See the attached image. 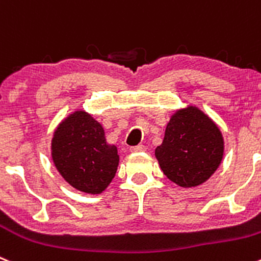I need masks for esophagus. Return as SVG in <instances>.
I'll return each instance as SVG.
<instances>
[{"instance_id": "34e87169", "label": "esophagus", "mask_w": 261, "mask_h": 261, "mask_svg": "<svg viewBox=\"0 0 261 261\" xmlns=\"http://www.w3.org/2000/svg\"><path fill=\"white\" fill-rule=\"evenodd\" d=\"M131 152H144L145 147L144 145H135V147L130 148Z\"/></svg>"}]
</instances>
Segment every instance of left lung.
<instances>
[{
  "mask_svg": "<svg viewBox=\"0 0 261 261\" xmlns=\"http://www.w3.org/2000/svg\"><path fill=\"white\" fill-rule=\"evenodd\" d=\"M224 142L218 126L196 107L177 111L155 149L164 174L184 188L204 182L223 160Z\"/></svg>",
  "mask_w": 261,
  "mask_h": 261,
  "instance_id": "8db88e82",
  "label": "left lung"
}]
</instances>
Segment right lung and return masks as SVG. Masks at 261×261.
Returning <instances> with one entry per match:
<instances>
[{
    "label": "right lung",
    "mask_w": 261,
    "mask_h": 261,
    "mask_svg": "<svg viewBox=\"0 0 261 261\" xmlns=\"http://www.w3.org/2000/svg\"><path fill=\"white\" fill-rule=\"evenodd\" d=\"M51 150L58 171L85 193H101L116 175L117 148L107 144L100 123L84 111L74 112L58 126Z\"/></svg>",
    "instance_id": "1"
}]
</instances>
